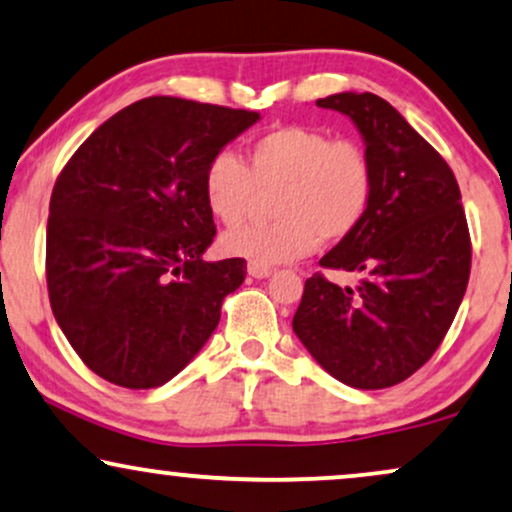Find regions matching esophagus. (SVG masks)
<instances>
[{
	"label": "esophagus",
	"instance_id": "esophagus-1",
	"mask_svg": "<svg viewBox=\"0 0 512 512\" xmlns=\"http://www.w3.org/2000/svg\"><path fill=\"white\" fill-rule=\"evenodd\" d=\"M248 274H250L252 278H267V276L271 274V267H264V264L250 262V264H248Z\"/></svg>",
	"mask_w": 512,
	"mask_h": 512
}]
</instances>
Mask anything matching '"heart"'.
Returning a JSON list of instances; mask_svg holds the SVG:
<instances>
[{
	"label": "heart",
	"instance_id": "heart-1",
	"mask_svg": "<svg viewBox=\"0 0 512 512\" xmlns=\"http://www.w3.org/2000/svg\"><path fill=\"white\" fill-rule=\"evenodd\" d=\"M271 191H276L271 200L276 222L224 234L219 241L224 255L274 267L307 257L319 241H345L371 210L373 160L354 139L283 125L252 139L245 163L231 151H219L205 167V208L226 226L248 217L260 193Z\"/></svg>",
	"mask_w": 512,
	"mask_h": 512
}]
</instances>
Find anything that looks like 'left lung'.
Segmentation results:
<instances>
[{
    "instance_id": "left-lung-1",
    "label": "left lung",
    "mask_w": 512,
    "mask_h": 512,
    "mask_svg": "<svg viewBox=\"0 0 512 512\" xmlns=\"http://www.w3.org/2000/svg\"><path fill=\"white\" fill-rule=\"evenodd\" d=\"M316 106L359 129L375 193L364 224L319 262L361 281L307 278L293 331L340 383L383 390L435 354L461 307L472 257L461 191L442 155L380 96L342 92Z\"/></svg>"
}]
</instances>
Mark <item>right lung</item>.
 <instances>
[{
  "label": "right lung",
  "instance_id": "1",
  "mask_svg": "<svg viewBox=\"0 0 512 512\" xmlns=\"http://www.w3.org/2000/svg\"><path fill=\"white\" fill-rule=\"evenodd\" d=\"M260 113L151 96L122 108L58 174L47 222L51 312L84 364L129 390L196 357L241 286L245 260L205 262L212 155Z\"/></svg>",
  "mask_w": 512,
  "mask_h": 512
}]
</instances>
